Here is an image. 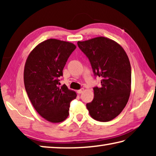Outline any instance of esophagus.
<instances>
[{
  "label": "esophagus",
  "instance_id": "34e87169",
  "mask_svg": "<svg viewBox=\"0 0 156 156\" xmlns=\"http://www.w3.org/2000/svg\"><path fill=\"white\" fill-rule=\"evenodd\" d=\"M84 91V89H79V90L77 91V93L78 94H82Z\"/></svg>",
  "mask_w": 156,
  "mask_h": 156
}]
</instances>
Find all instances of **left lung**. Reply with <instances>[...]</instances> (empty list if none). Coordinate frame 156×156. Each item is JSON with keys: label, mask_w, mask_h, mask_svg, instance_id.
<instances>
[{"label": "left lung", "mask_w": 156, "mask_h": 156, "mask_svg": "<svg viewBox=\"0 0 156 156\" xmlns=\"http://www.w3.org/2000/svg\"><path fill=\"white\" fill-rule=\"evenodd\" d=\"M78 45L88 57L95 76L101 78V87H94V97L87 104L91 117L108 122L120 114L127 103L131 87V69L128 56L115 41L99 36Z\"/></svg>", "instance_id": "left-lung-1"}]
</instances>
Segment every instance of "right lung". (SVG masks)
Wrapping results in <instances>:
<instances>
[{"label": "right lung", "mask_w": 156, "mask_h": 156, "mask_svg": "<svg viewBox=\"0 0 156 156\" xmlns=\"http://www.w3.org/2000/svg\"><path fill=\"white\" fill-rule=\"evenodd\" d=\"M69 42L48 39L29 54L24 68V84L29 98L39 115L52 123L67 119L70 102L77 95L65 84L59 87L66 62L73 50Z\"/></svg>", "instance_id": "add662e5"}]
</instances>
